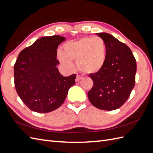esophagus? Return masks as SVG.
<instances>
[{
  "label": "esophagus",
  "instance_id": "1",
  "mask_svg": "<svg viewBox=\"0 0 153 153\" xmlns=\"http://www.w3.org/2000/svg\"><path fill=\"white\" fill-rule=\"evenodd\" d=\"M82 78H83V77H82L81 76H80V75H77V76H76V82H78V81H79Z\"/></svg>",
  "mask_w": 153,
  "mask_h": 153
}]
</instances>
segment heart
Returning a JSON list of instances; mask_svg holds the SVG:
<instances>
[{"mask_svg": "<svg viewBox=\"0 0 153 153\" xmlns=\"http://www.w3.org/2000/svg\"><path fill=\"white\" fill-rule=\"evenodd\" d=\"M63 50L57 51V58L69 70L74 68L72 61H76L80 71L95 74L102 69L106 60V45L99 37H85L68 42L63 45Z\"/></svg>", "mask_w": 153, "mask_h": 153, "instance_id": "1", "label": "heart"}]
</instances>
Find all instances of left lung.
<instances>
[{
    "label": "left lung",
    "instance_id": "left-lung-1",
    "mask_svg": "<svg viewBox=\"0 0 153 153\" xmlns=\"http://www.w3.org/2000/svg\"><path fill=\"white\" fill-rule=\"evenodd\" d=\"M97 36L106 45V60L100 71L89 75L94 85L88 97L96 108L112 111L130 96L135 85L136 61L127 45L107 33Z\"/></svg>",
    "mask_w": 153,
    "mask_h": 153
}]
</instances>
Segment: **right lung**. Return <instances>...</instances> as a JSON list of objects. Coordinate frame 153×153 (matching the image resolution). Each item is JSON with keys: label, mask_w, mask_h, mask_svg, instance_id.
<instances>
[{"label": "right lung", "mask_w": 153, "mask_h": 153, "mask_svg": "<svg viewBox=\"0 0 153 153\" xmlns=\"http://www.w3.org/2000/svg\"><path fill=\"white\" fill-rule=\"evenodd\" d=\"M59 36L43 37L19 53L14 65V83L19 96L31 111L52 112L64 103L76 74L64 77L56 66Z\"/></svg>", "instance_id": "obj_1"}]
</instances>
